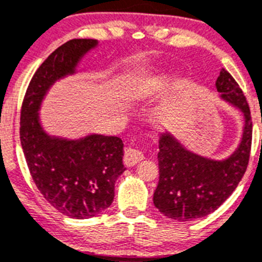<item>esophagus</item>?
Masks as SVG:
<instances>
[{
    "label": "esophagus",
    "instance_id": "obj_1",
    "mask_svg": "<svg viewBox=\"0 0 262 262\" xmlns=\"http://www.w3.org/2000/svg\"><path fill=\"white\" fill-rule=\"evenodd\" d=\"M145 159V155L142 151L137 150V148H126L125 154H124V162L128 166H136L137 163H140L141 160Z\"/></svg>",
    "mask_w": 262,
    "mask_h": 262
}]
</instances>
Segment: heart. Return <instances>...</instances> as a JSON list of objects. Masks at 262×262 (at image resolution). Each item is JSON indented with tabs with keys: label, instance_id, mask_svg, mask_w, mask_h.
<instances>
[{
	"label": "heart",
	"instance_id": "1",
	"mask_svg": "<svg viewBox=\"0 0 262 262\" xmlns=\"http://www.w3.org/2000/svg\"><path fill=\"white\" fill-rule=\"evenodd\" d=\"M151 87H152V83H148V84H146V86H145V89H143V93H148V91L151 90Z\"/></svg>",
	"mask_w": 262,
	"mask_h": 262
}]
</instances>
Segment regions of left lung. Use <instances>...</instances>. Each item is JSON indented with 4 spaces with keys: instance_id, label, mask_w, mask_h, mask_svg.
Masks as SVG:
<instances>
[{
    "instance_id": "left-lung-1",
    "label": "left lung",
    "mask_w": 262,
    "mask_h": 262,
    "mask_svg": "<svg viewBox=\"0 0 262 262\" xmlns=\"http://www.w3.org/2000/svg\"><path fill=\"white\" fill-rule=\"evenodd\" d=\"M215 86L223 99L244 114L242 142L230 158L216 162L188 151L168 134L160 138L159 183L154 192V205L160 213L175 221H192L216 210L232 194L248 166L252 146L248 102L226 69H222Z\"/></svg>"
}]
</instances>
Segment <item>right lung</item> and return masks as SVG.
<instances>
[{"label":"right lung","instance_id":"1","mask_svg":"<svg viewBox=\"0 0 262 262\" xmlns=\"http://www.w3.org/2000/svg\"><path fill=\"white\" fill-rule=\"evenodd\" d=\"M95 46L94 39H73L52 52L32 75L20 108V143L32 180L52 206L75 219L93 218L111 206L115 183L125 171L124 143L99 134L81 141L51 138L40 128L37 110L49 86L74 72Z\"/></svg>","mask_w":262,"mask_h":262}]
</instances>
